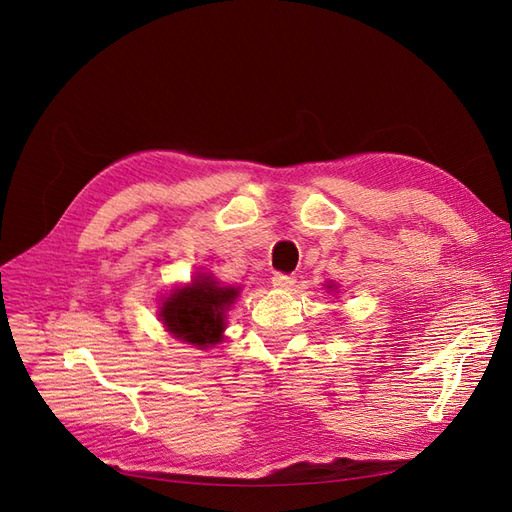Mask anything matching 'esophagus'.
<instances>
[{
  "label": "esophagus",
  "instance_id": "34e87169",
  "mask_svg": "<svg viewBox=\"0 0 512 512\" xmlns=\"http://www.w3.org/2000/svg\"><path fill=\"white\" fill-rule=\"evenodd\" d=\"M294 275H288V273H275L273 275V286H277V288H290V286H294Z\"/></svg>",
  "mask_w": 512,
  "mask_h": 512
}]
</instances>
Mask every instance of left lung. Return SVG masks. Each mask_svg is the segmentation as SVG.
Wrapping results in <instances>:
<instances>
[{
  "instance_id": "1",
  "label": "left lung",
  "mask_w": 512,
  "mask_h": 512,
  "mask_svg": "<svg viewBox=\"0 0 512 512\" xmlns=\"http://www.w3.org/2000/svg\"><path fill=\"white\" fill-rule=\"evenodd\" d=\"M329 288H331V286H329Z\"/></svg>"
}]
</instances>
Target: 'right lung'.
<instances>
[{
  "label": "right lung",
  "mask_w": 512,
  "mask_h": 512,
  "mask_svg": "<svg viewBox=\"0 0 512 512\" xmlns=\"http://www.w3.org/2000/svg\"><path fill=\"white\" fill-rule=\"evenodd\" d=\"M239 288H220L209 277H198L192 286L170 294L160 316L164 327L183 342L207 348L218 344L224 331L226 309L237 299Z\"/></svg>",
  "instance_id": "add662e5"
}]
</instances>
